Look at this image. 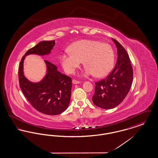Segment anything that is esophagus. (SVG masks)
Listing matches in <instances>:
<instances>
[{"label": "esophagus", "instance_id": "1", "mask_svg": "<svg viewBox=\"0 0 158 158\" xmlns=\"http://www.w3.org/2000/svg\"><path fill=\"white\" fill-rule=\"evenodd\" d=\"M72 83H73V84H78V83H80L81 82H80V81H76L75 79H73V80L72 81Z\"/></svg>", "mask_w": 158, "mask_h": 158}]
</instances>
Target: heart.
Returning <instances> with one entry per match:
<instances>
[{
  "label": "heart",
  "instance_id": "1",
  "mask_svg": "<svg viewBox=\"0 0 158 158\" xmlns=\"http://www.w3.org/2000/svg\"><path fill=\"white\" fill-rule=\"evenodd\" d=\"M69 50L61 53L60 60L64 70L73 73L84 60L87 75L104 77L110 73L114 66L115 56L111 46L94 40H82L70 45Z\"/></svg>",
  "mask_w": 158,
  "mask_h": 158
}]
</instances>
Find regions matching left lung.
<instances>
[{
  "label": "left lung",
  "instance_id": "obj_1",
  "mask_svg": "<svg viewBox=\"0 0 158 158\" xmlns=\"http://www.w3.org/2000/svg\"><path fill=\"white\" fill-rule=\"evenodd\" d=\"M117 48V60L111 73L106 78L95 83L94 104L104 109H112L118 106L126 97L130 89L133 71L125 48L112 38Z\"/></svg>",
  "mask_w": 158,
  "mask_h": 158
}]
</instances>
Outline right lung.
Here are the masks:
<instances>
[{
  "label": "right lung",
  "mask_w": 158,
  "mask_h": 158,
  "mask_svg": "<svg viewBox=\"0 0 158 158\" xmlns=\"http://www.w3.org/2000/svg\"><path fill=\"white\" fill-rule=\"evenodd\" d=\"M55 45V41H43L29 49L21 59L19 68V86L23 95L38 111L56 115L64 111L69 105L72 78L60 73L56 65L44 60L47 73L39 82H32L23 74V61L30 54H49Z\"/></svg>",
  "instance_id": "1"
}]
</instances>
